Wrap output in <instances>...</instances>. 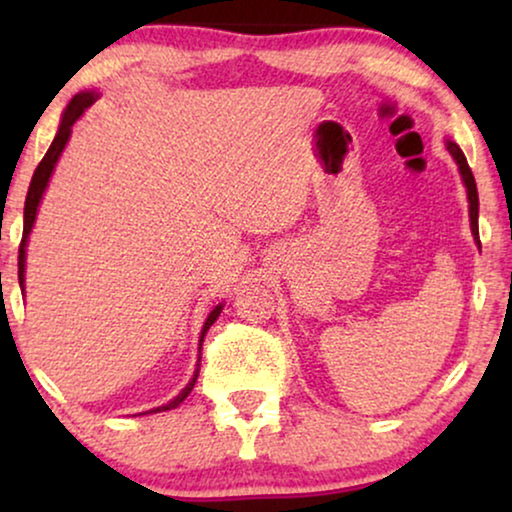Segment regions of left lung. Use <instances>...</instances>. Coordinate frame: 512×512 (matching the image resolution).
<instances>
[{
    "instance_id": "1",
    "label": "left lung",
    "mask_w": 512,
    "mask_h": 512,
    "mask_svg": "<svg viewBox=\"0 0 512 512\" xmlns=\"http://www.w3.org/2000/svg\"><path fill=\"white\" fill-rule=\"evenodd\" d=\"M447 151H450L452 158L457 160L459 172H461V179H464L466 195H468V214H471V230H473L475 242L480 244V233H478V209H480V202H478V186H475L473 172H471V167H468V163H466L464 151H461L459 146L454 144V142H447Z\"/></svg>"
}]
</instances>
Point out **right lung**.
<instances>
[{
  "label": "right lung",
  "instance_id": "right-lung-1",
  "mask_svg": "<svg viewBox=\"0 0 512 512\" xmlns=\"http://www.w3.org/2000/svg\"><path fill=\"white\" fill-rule=\"evenodd\" d=\"M95 100H97V93H79V95H74V100L67 104L65 116H62V123H60V128H58V135H55L53 144L48 146L46 156L41 158V163L37 165V170H34V177H32V181H30V191H27V198H25V216H23L25 226H23V240H20V249H18V282H20V289H25L23 284H25V247H27V235H30V230H32V226H34V219H37V209H39L41 195H44L46 186H48V179H51V174H53V167H55V163H58V158H60L62 149H65L69 135H72L74 123L79 121V118L83 116V111H86ZM221 310H223V305H216L214 310L209 312V317H207L205 326H202V333H200V347H202V340H205V333L209 331V326H212L214 321L219 319ZM198 373H200V359H198V370H195L193 380L186 384V389L181 391V394H179L177 398H172L170 403H165V405H160V408L149 410V415H151V412L172 410V408H177L179 403H184V398H186L188 394H191L193 387H195V380H198ZM142 415H146V412H142Z\"/></svg>",
  "mask_w": 512,
  "mask_h": 512
}]
</instances>
